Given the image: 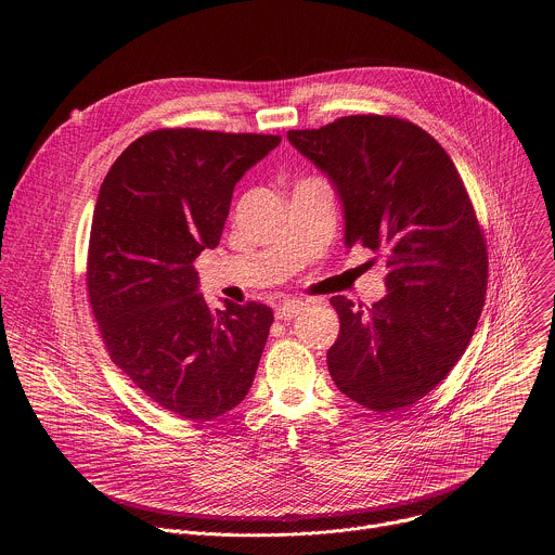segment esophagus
I'll return each mask as SVG.
<instances>
[{
	"label": "esophagus",
	"mask_w": 555,
	"mask_h": 555,
	"mask_svg": "<svg viewBox=\"0 0 555 555\" xmlns=\"http://www.w3.org/2000/svg\"><path fill=\"white\" fill-rule=\"evenodd\" d=\"M305 307H307L305 300H285L283 305L276 307V319L279 321H292V319H296L298 313L305 311Z\"/></svg>",
	"instance_id": "esophagus-1"
}]
</instances>
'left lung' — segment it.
I'll list each match as a JSON object with an SVG mask.
<instances>
[{
  "label": "left lung",
  "instance_id": "obj_1",
  "mask_svg": "<svg viewBox=\"0 0 555 555\" xmlns=\"http://www.w3.org/2000/svg\"><path fill=\"white\" fill-rule=\"evenodd\" d=\"M287 138L334 182L345 244L388 268V292L371 307L332 296V379L369 411H402L452 371L479 323L488 248L477 210L446 149L411 120L345 116Z\"/></svg>",
  "mask_w": 555,
  "mask_h": 555
}]
</instances>
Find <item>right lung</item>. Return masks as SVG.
Returning <instances> with one entry per match:
<instances>
[{"label": "right lung", "instance_id": "obj_1", "mask_svg": "<svg viewBox=\"0 0 555 555\" xmlns=\"http://www.w3.org/2000/svg\"><path fill=\"white\" fill-rule=\"evenodd\" d=\"M281 135L191 127L133 140L101 184L88 296L112 362L157 406L210 422L248 395L274 313L212 309L193 261L217 248L234 184Z\"/></svg>", "mask_w": 555, "mask_h": 555}]
</instances>
